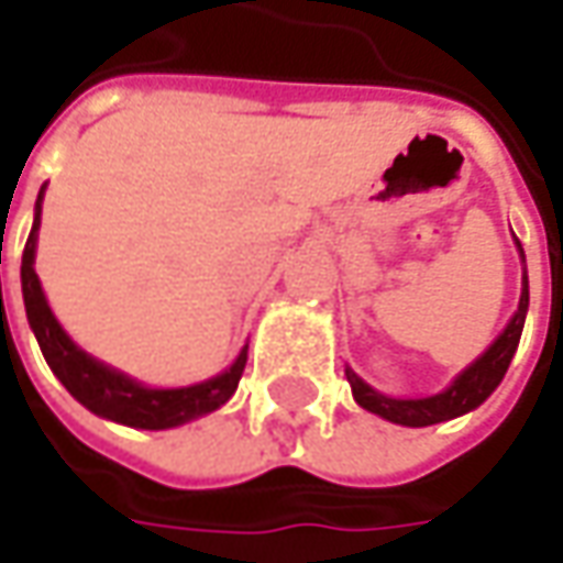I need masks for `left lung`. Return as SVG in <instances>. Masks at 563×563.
Returning <instances> with one entry per match:
<instances>
[{
    "instance_id": "left-lung-1",
    "label": "left lung",
    "mask_w": 563,
    "mask_h": 563,
    "mask_svg": "<svg viewBox=\"0 0 563 563\" xmlns=\"http://www.w3.org/2000/svg\"><path fill=\"white\" fill-rule=\"evenodd\" d=\"M517 250L523 256V247L517 241ZM527 263V260H523ZM527 310H530V282H527V269H523V291H520V303L517 313L510 316L508 329L488 344V351L483 357H476L466 366L461 376L454 378L444 391L432 395V398H388L376 391L373 385H366L363 378L347 366L344 376L351 382V391L363 410L378 413L382 420L398 422V426H432V422H444L476 410L483 400L501 385V378L508 373L510 360L517 354V344L523 335V322H527Z\"/></svg>"
}]
</instances>
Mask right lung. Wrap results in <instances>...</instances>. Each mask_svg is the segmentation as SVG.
<instances>
[{"label": "right lung", "instance_id": "add662e5", "mask_svg": "<svg viewBox=\"0 0 563 563\" xmlns=\"http://www.w3.org/2000/svg\"><path fill=\"white\" fill-rule=\"evenodd\" d=\"M43 190L46 185L40 187L31 238H27L24 256H21V291H24L27 322H31L36 344H40L55 378L71 391V398L80 400L97 417L121 422V426H134V429H172V426H181V422L219 410L241 382V373L247 366V347L238 354V360L225 373L206 378V382L187 385V388H146L137 378L124 376L119 369L99 363L97 357H90L87 351H80L68 338V332L58 325V319L46 303V294L40 288V278L33 272Z\"/></svg>", "mask_w": 563, "mask_h": 563}]
</instances>
